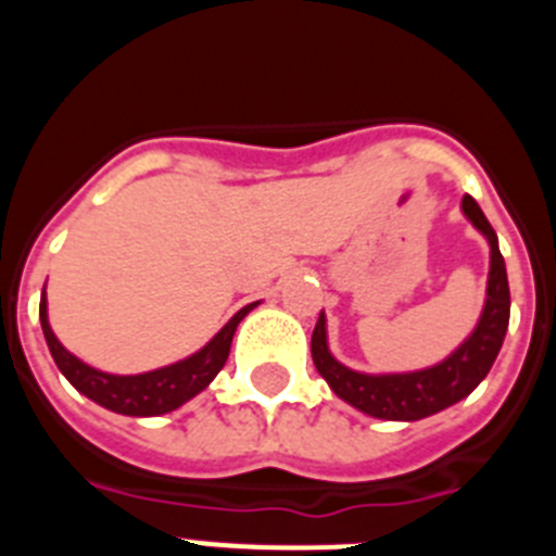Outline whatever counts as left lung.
Returning a JSON list of instances; mask_svg holds the SVG:
<instances>
[{"label": "left lung", "mask_w": 556, "mask_h": 556, "mask_svg": "<svg viewBox=\"0 0 556 556\" xmlns=\"http://www.w3.org/2000/svg\"><path fill=\"white\" fill-rule=\"evenodd\" d=\"M462 211L481 233L488 236L490 242L488 303H484L479 326L470 333L468 342L459 351L451 353L443 365L417 372H395V376H365V372L339 365L337 358L328 353L326 317L323 314L314 326V367L342 401H348L365 415L384 417V420H420V417H429L434 412H443L445 406L470 395L498 356L509 326L507 267H504V255L498 250V236H495L493 225L488 223V217L481 214L479 203L470 194H465V200H462Z\"/></svg>", "instance_id": "1"}]
</instances>
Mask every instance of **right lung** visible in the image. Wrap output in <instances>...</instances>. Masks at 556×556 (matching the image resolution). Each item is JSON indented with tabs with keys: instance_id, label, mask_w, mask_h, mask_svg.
<instances>
[{
	"instance_id": "1",
	"label": "right lung",
	"mask_w": 556,
	"mask_h": 556,
	"mask_svg": "<svg viewBox=\"0 0 556 556\" xmlns=\"http://www.w3.org/2000/svg\"><path fill=\"white\" fill-rule=\"evenodd\" d=\"M255 303L244 306L242 312L233 314V320L211 339L203 351H198L194 356L184 358L178 365L161 367V370L141 372V376H111V372H100L94 367L83 365L80 358L72 356L66 348L58 342V337L52 333L47 320V301L41 298V328L43 337H47V345L52 358H55L58 370L72 381L77 392H83L86 397L97 401L100 406L111 412H119V415L130 417H152V415H166V412L184 406L189 397H194L198 392H203L205 387L214 381L219 370L228 362L230 342H233L236 326L242 323L244 314L253 308Z\"/></svg>"
}]
</instances>
